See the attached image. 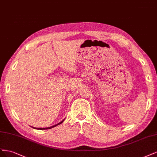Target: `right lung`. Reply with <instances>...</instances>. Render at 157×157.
<instances>
[{
    "label": "right lung",
    "instance_id": "1",
    "mask_svg": "<svg viewBox=\"0 0 157 157\" xmlns=\"http://www.w3.org/2000/svg\"><path fill=\"white\" fill-rule=\"evenodd\" d=\"M64 121V120H63L61 122H60V123H59L58 124H55V125H53V126H50V127H48V128H34V127H33V128H35V129H38V130H46V129H50V128H53V127H55V126H57V125H59V124H61Z\"/></svg>",
    "mask_w": 157,
    "mask_h": 157
}]
</instances>
